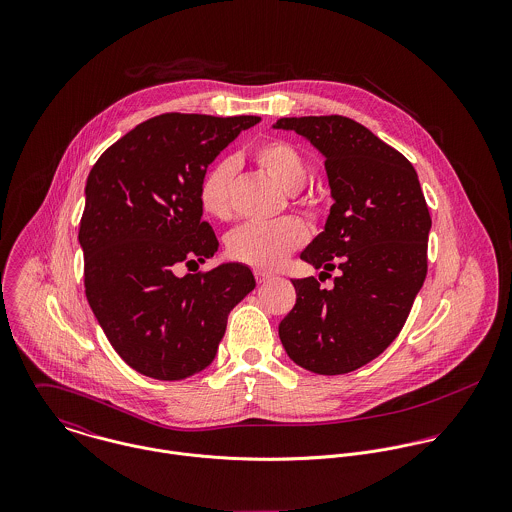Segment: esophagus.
I'll return each instance as SVG.
<instances>
[{
  "mask_svg": "<svg viewBox=\"0 0 512 512\" xmlns=\"http://www.w3.org/2000/svg\"><path fill=\"white\" fill-rule=\"evenodd\" d=\"M254 276H256V280H258V284H266V282L274 280V274H270V272H262V270H256V272H254Z\"/></svg>",
  "mask_w": 512,
  "mask_h": 512,
  "instance_id": "esophagus-1",
  "label": "esophagus"
}]
</instances>
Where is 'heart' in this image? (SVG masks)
Here are the masks:
<instances>
[{
  "label": "heart",
  "instance_id": "obj_1",
  "mask_svg": "<svg viewBox=\"0 0 512 512\" xmlns=\"http://www.w3.org/2000/svg\"><path fill=\"white\" fill-rule=\"evenodd\" d=\"M254 163L268 173L284 193H297L309 175L305 157L297 147L284 140H266L254 147ZM236 175V163L232 159H220L201 179L199 203L201 209L215 219H228L230 195ZM309 230L297 217L274 222H248L230 232L226 240L228 256L260 270H274L303 246Z\"/></svg>",
  "mask_w": 512,
  "mask_h": 512
}]
</instances>
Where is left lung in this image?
<instances>
[{"label":"left lung","instance_id":"8db88e82","mask_svg":"<svg viewBox=\"0 0 512 512\" xmlns=\"http://www.w3.org/2000/svg\"><path fill=\"white\" fill-rule=\"evenodd\" d=\"M325 157L333 207L301 252L315 270H339L331 290L292 280L295 305L280 323L295 365L347 374L376 359L402 331L428 274L430 211L412 163L345 116L280 118ZM319 276V278H321Z\"/></svg>","mask_w":512,"mask_h":512}]
</instances>
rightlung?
<instances>
[{
  "instance_id": "add662e5",
  "label": "right lung",
  "mask_w": 512,
  "mask_h": 512,
  "mask_svg": "<svg viewBox=\"0 0 512 512\" xmlns=\"http://www.w3.org/2000/svg\"><path fill=\"white\" fill-rule=\"evenodd\" d=\"M258 116L161 114L94 163L78 242L86 299L114 351L157 380H183L213 363L228 313L256 288L240 262L177 278L219 250L201 219L207 167Z\"/></svg>"
}]
</instances>
